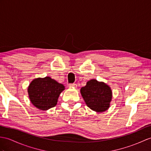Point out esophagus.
I'll return each mask as SVG.
<instances>
[{
	"mask_svg": "<svg viewBox=\"0 0 151 151\" xmlns=\"http://www.w3.org/2000/svg\"><path fill=\"white\" fill-rule=\"evenodd\" d=\"M69 86L70 87H73V88H76V87H77V85L76 83H70Z\"/></svg>",
	"mask_w": 151,
	"mask_h": 151,
	"instance_id": "obj_1",
	"label": "esophagus"
}]
</instances>
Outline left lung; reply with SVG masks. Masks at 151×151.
Segmentation results:
<instances>
[{"instance_id":"8db88e82","label":"left lung","mask_w":151,"mask_h":151,"mask_svg":"<svg viewBox=\"0 0 151 151\" xmlns=\"http://www.w3.org/2000/svg\"><path fill=\"white\" fill-rule=\"evenodd\" d=\"M83 99L91 109L98 113L107 110L112 100V91L106 83L92 79L80 89Z\"/></svg>"}]
</instances>
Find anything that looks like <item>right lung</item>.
Returning a JSON list of instances; mask_svg holds the SVG:
<instances>
[{
    "label": "right lung",
    "instance_id": "right-lung-1",
    "mask_svg": "<svg viewBox=\"0 0 151 151\" xmlns=\"http://www.w3.org/2000/svg\"><path fill=\"white\" fill-rule=\"evenodd\" d=\"M65 87L51 77L34 79L27 89L31 102L38 109L46 111L55 107Z\"/></svg>",
    "mask_w": 151,
    "mask_h": 151
}]
</instances>
